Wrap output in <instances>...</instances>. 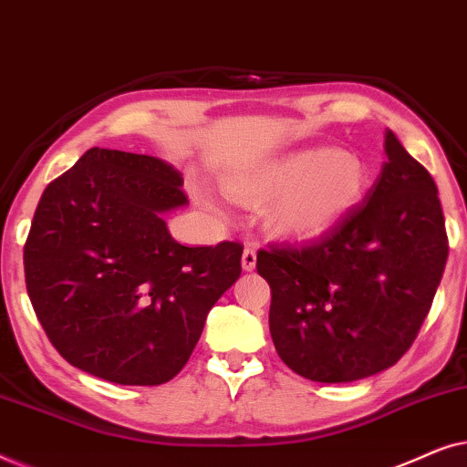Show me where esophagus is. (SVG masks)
Wrapping results in <instances>:
<instances>
[{
	"mask_svg": "<svg viewBox=\"0 0 467 467\" xmlns=\"http://www.w3.org/2000/svg\"><path fill=\"white\" fill-rule=\"evenodd\" d=\"M254 265H257V251L253 246H246L244 253H242V267L246 272H253Z\"/></svg>",
	"mask_w": 467,
	"mask_h": 467,
	"instance_id": "34e87169",
	"label": "esophagus"
}]
</instances>
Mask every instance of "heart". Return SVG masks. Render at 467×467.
I'll return each mask as SVG.
<instances>
[{"instance_id":"1","label":"heart","mask_w":467,"mask_h":467,"mask_svg":"<svg viewBox=\"0 0 467 467\" xmlns=\"http://www.w3.org/2000/svg\"><path fill=\"white\" fill-rule=\"evenodd\" d=\"M368 170L359 159L334 149L291 152L227 181V191L240 200L264 202L272 232L310 238L334 227L366 193Z\"/></svg>"}]
</instances>
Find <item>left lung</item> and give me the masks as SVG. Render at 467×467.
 I'll return each instance as SVG.
<instances>
[{
	"instance_id": "obj_1",
	"label": "left lung",
	"mask_w": 467,
	"mask_h": 467,
	"mask_svg": "<svg viewBox=\"0 0 467 467\" xmlns=\"http://www.w3.org/2000/svg\"><path fill=\"white\" fill-rule=\"evenodd\" d=\"M366 202L306 244H267L270 334L293 372L350 382L395 366L419 336L442 280L449 238L438 187L393 131Z\"/></svg>"
}]
</instances>
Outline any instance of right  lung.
Listing matches in <instances>:
<instances>
[{
    "mask_svg": "<svg viewBox=\"0 0 467 467\" xmlns=\"http://www.w3.org/2000/svg\"><path fill=\"white\" fill-rule=\"evenodd\" d=\"M187 203L161 159L88 149L44 189L25 285L59 355L117 385L174 379L213 306L242 274L240 242L182 246L163 213Z\"/></svg>",
    "mask_w": 467,
    "mask_h": 467,
    "instance_id": "1",
    "label": "right lung"
}]
</instances>
